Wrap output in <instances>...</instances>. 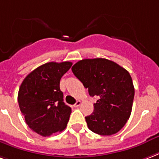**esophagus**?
<instances>
[{"label": "esophagus", "mask_w": 159, "mask_h": 159, "mask_svg": "<svg viewBox=\"0 0 159 159\" xmlns=\"http://www.w3.org/2000/svg\"><path fill=\"white\" fill-rule=\"evenodd\" d=\"M81 103H82V102H81V101L77 100L76 102V103L74 104V106H75V107H79L80 105H81Z\"/></svg>", "instance_id": "34e87169"}]
</instances>
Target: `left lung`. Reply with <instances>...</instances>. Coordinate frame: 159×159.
Returning a JSON list of instances; mask_svg holds the SVG:
<instances>
[{
	"instance_id": "obj_1",
	"label": "left lung",
	"mask_w": 159,
	"mask_h": 159,
	"mask_svg": "<svg viewBox=\"0 0 159 159\" xmlns=\"http://www.w3.org/2000/svg\"><path fill=\"white\" fill-rule=\"evenodd\" d=\"M72 72L98 97L94 110L86 116L89 130L101 136H110L123 128L130 118L133 103V83L130 73L107 59H84L71 67Z\"/></svg>"
}]
</instances>
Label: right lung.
Instances as JSON below:
<instances>
[{
	"label": "right lung",
	"instance_id": "right-lung-1",
	"mask_svg": "<svg viewBox=\"0 0 159 159\" xmlns=\"http://www.w3.org/2000/svg\"><path fill=\"white\" fill-rule=\"evenodd\" d=\"M71 65L70 61L45 63L30 72L20 86V110L29 127L40 136L61 132L67 125L71 109L63 102L60 81Z\"/></svg>",
	"mask_w": 159,
	"mask_h": 159
}]
</instances>
